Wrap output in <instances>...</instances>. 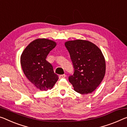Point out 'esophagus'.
<instances>
[{"label": "esophagus", "mask_w": 127, "mask_h": 127, "mask_svg": "<svg viewBox=\"0 0 127 127\" xmlns=\"http://www.w3.org/2000/svg\"><path fill=\"white\" fill-rule=\"evenodd\" d=\"M66 77V75L65 74H62V75H60L59 76V78L60 79H62Z\"/></svg>", "instance_id": "1"}]
</instances>
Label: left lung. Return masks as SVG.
<instances>
[{"label":"left lung","instance_id":"8db88e82","mask_svg":"<svg viewBox=\"0 0 127 127\" xmlns=\"http://www.w3.org/2000/svg\"><path fill=\"white\" fill-rule=\"evenodd\" d=\"M65 45L69 51L74 73L69 77L74 90L81 94L93 92L106 73V61L101 50L89 41H67Z\"/></svg>","mask_w":127,"mask_h":127}]
</instances>
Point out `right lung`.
Returning a JSON list of instances; mask_svg holds the SVG:
<instances>
[{
    "label": "right lung",
    "instance_id": "right-lung-1",
    "mask_svg": "<svg viewBox=\"0 0 127 127\" xmlns=\"http://www.w3.org/2000/svg\"><path fill=\"white\" fill-rule=\"evenodd\" d=\"M57 43L47 38H37L25 48L20 57V64L27 78L37 89L46 91L53 88L58 79L53 68L46 60L50 51Z\"/></svg>",
    "mask_w": 127,
    "mask_h": 127
}]
</instances>
